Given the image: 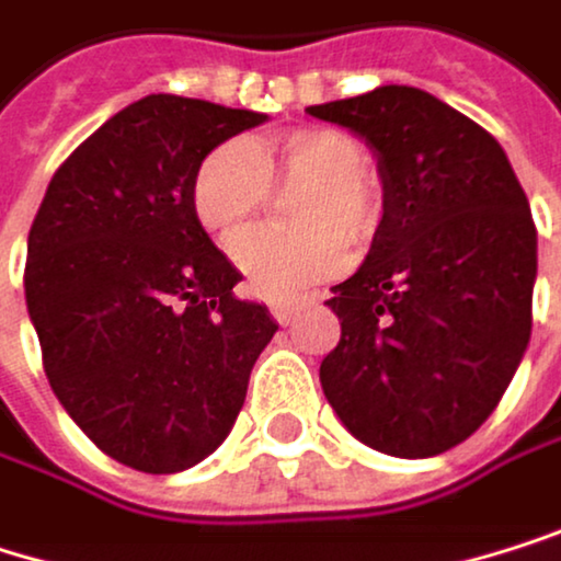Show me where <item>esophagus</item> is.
Returning <instances> with one entry per match:
<instances>
[{
    "label": "esophagus",
    "instance_id": "1",
    "mask_svg": "<svg viewBox=\"0 0 561 561\" xmlns=\"http://www.w3.org/2000/svg\"><path fill=\"white\" fill-rule=\"evenodd\" d=\"M296 309H299V302H272L268 306V312L278 325H289L296 319Z\"/></svg>",
    "mask_w": 561,
    "mask_h": 561
}]
</instances>
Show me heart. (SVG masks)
Returning <instances> with one entry per match:
<instances>
[{"mask_svg":"<svg viewBox=\"0 0 561 561\" xmlns=\"http://www.w3.org/2000/svg\"><path fill=\"white\" fill-rule=\"evenodd\" d=\"M369 152L339 129H299L272 142L229 139L192 175V213L222 249L257 221L271 182L306 187L297 199L299 233H253L236 249L245 286L262 299H293L348 255V237L366 239L376 226V195L366 182Z\"/></svg>","mask_w":561,"mask_h":561,"instance_id":"obj_1","label":"heart"}]
</instances>
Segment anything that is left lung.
Instances as JSON below:
<instances>
[{"mask_svg": "<svg viewBox=\"0 0 561 561\" xmlns=\"http://www.w3.org/2000/svg\"><path fill=\"white\" fill-rule=\"evenodd\" d=\"M363 136L382 172V222L325 302L342 325L319 379L366 446L425 459L492 415L533 332L536 222L502 146L412 85L309 105Z\"/></svg>", "mask_w": 561, "mask_h": 561, "instance_id": "left-lung-1", "label": "left lung"}]
</instances>
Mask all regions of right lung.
Instances as JSON below:
<instances>
[{
    "label": "right lung",
    "instance_id": "right-lung-1",
    "mask_svg": "<svg viewBox=\"0 0 561 561\" xmlns=\"http://www.w3.org/2000/svg\"><path fill=\"white\" fill-rule=\"evenodd\" d=\"M262 112L146 95L53 175L28 229L25 306L46 379L92 443L169 476L222 446L275 322L192 213V175Z\"/></svg>",
    "mask_w": 561,
    "mask_h": 561
}]
</instances>
